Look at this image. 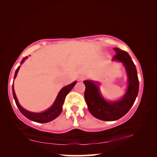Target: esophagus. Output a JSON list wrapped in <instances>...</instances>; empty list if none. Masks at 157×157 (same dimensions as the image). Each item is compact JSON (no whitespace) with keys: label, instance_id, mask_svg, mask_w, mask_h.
I'll list each match as a JSON object with an SVG mask.
<instances>
[{"label":"esophagus","instance_id":"1","mask_svg":"<svg viewBox=\"0 0 157 157\" xmlns=\"http://www.w3.org/2000/svg\"><path fill=\"white\" fill-rule=\"evenodd\" d=\"M86 78V77H85V75H80L79 77V80H80V81H83L84 79Z\"/></svg>","mask_w":157,"mask_h":157}]
</instances>
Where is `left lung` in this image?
<instances>
[{"instance_id":"obj_1","label":"left lung","mask_w":157,"mask_h":157,"mask_svg":"<svg viewBox=\"0 0 157 157\" xmlns=\"http://www.w3.org/2000/svg\"><path fill=\"white\" fill-rule=\"evenodd\" d=\"M116 54L113 60L121 62L125 66L128 75V88L125 95L119 101L108 102L100 93L98 82L85 80L84 98L90 113L96 118L103 121H115L128 113L138 94L139 81L135 64L127 52L119 48H114Z\"/></svg>"}]
</instances>
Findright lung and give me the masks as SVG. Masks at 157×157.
<instances>
[{
  "instance_id": "obj_1",
  "label": "right lung",
  "mask_w": 157,
  "mask_h": 157,
  "mask_svg": "<svg viewBox=\"0 0 157 157\" xmlns=\"http://www.w3.org/2000/svg\"><path fill=\"white\" fill-rule=\"evenodd\" d=\"M27 58H28V56L24 57V58L22 59V61H21V64L23 63L24 61L26 60ZM19 68H20V66H19L16 70L15 73H14V79L16 78ZM75 84H76V81H75L74 82H73L72 84L62 88L61 89V91H59L58 96H57L55 101H54V103H53V105H52L50 108L48 109V110H47L46 111L43 112V113H32V112H29L28 110H25V109H24L20 105H19L18 100H17V98L15 92H14L13 84H12V94H13V96H14V101H15L17 108H19V110H20V112L23 115L26 117V118L30 119V120L36 121V122L47 123V122H49V121L54 120V119H56L57 117L61 114V113L62 112V109H63L62 108V106L63 105L66 96H67V94L69 93V91H71L72 90V89H73V86L75 85Z\"/></svg>"
}]
</instances>
